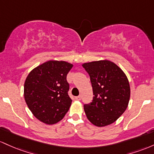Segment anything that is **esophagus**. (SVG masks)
<instances>
[{
	"mask_svg": "<svg viewBox=\"0 0 154 154\" xmlns=\"http://www.w3.org/2000/svg\"><path fill=\"white\" fill-rule=\"evenodd\" d=\"M75 99L78 100H82V95H79V96L75 97Z\"/></svg>",
	"mask_w": 154,
	"mask_h": 154,
	"instance_id": "obj_1",
	"label": "esophagus"
}]
</instances>
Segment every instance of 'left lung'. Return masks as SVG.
<instances>
[{
	"mask_svg": "<svg viewBox=\"0 0 154 154\" xmlns=\"http://www.w3.org/2000/svg\"><path fill=\"white\" fill-rule=\"evenodd\" d=\"M82 66L90 77L94 95L91 103L84 105L86 117L97 127L113 123L128 106L130 86L127 77L108 60L84 63Z\"/></svg>",
	"mask_w": 154,
	"mask_h": 154,
	"instance_id": "8db88e82",
	"label": "left lung"
}]
</instances>
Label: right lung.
Here are the masks:
<instances>
[{
    "instance_id": "right-lung-1",
    "label": "right lung",
    "mask_w": 154,
    "mask_h": 154,
    "mask_svg": "<svg viewBox=\"0 0 154 154\" xmlns=\"http://www.w3.org/2000/svg\"><path fill=\"white\" fill-rule=\"evenodd\" d=\"M72 65L65 61L46 62L36 67L26 79L24 96L29 109L46 124L57 123L68 111L72 100L68 95L67 75Z\"/></svg>"
}]
</instances>
